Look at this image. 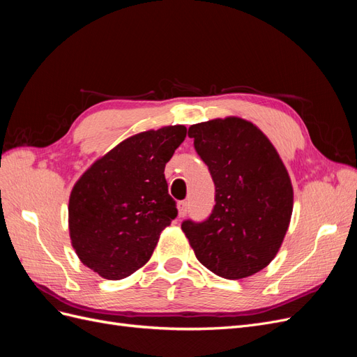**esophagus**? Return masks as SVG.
<instances>
[{"mask_svg":"<svg viewBox=\"0 0 357 357\" xmlns=\"http://www.w3.org/2000/svg\"><path fill=\"white\" fill-rule=\"evenodd\" d=\"M177 208H178V218H185V215L188 214V202L186 201L178 202Z\"/></svg>","mask_w":357,"mask_h":357,"instance_id":"1","label":"esophagus"}]
</instances>
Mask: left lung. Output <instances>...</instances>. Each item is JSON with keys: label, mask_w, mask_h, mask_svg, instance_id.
I'll list each match as a JSON object with an SVG mask.
<instances>
[{"label": "left lung", "mask_w": 357, "mask_h": 357, "mask_svg": "<svg viewBox=\"0 0 357 357\" xmlns=\"http://www.w3.org/2000/svg\"><path fill=\"white\" fill-rule=\"evenodd\" d=\"M188 135L207 164L215 205L202 223L181 229L198 261L215 275L240 280L271 264L294 210V188L268 137L245 119L195 123Z\"/></svg>", "instance_id": "obj_1"}]
</instances>
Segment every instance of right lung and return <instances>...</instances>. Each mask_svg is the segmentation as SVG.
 <instances>
[{"instance_id":"add662e5","label":"right lung","mask_w":357,"mask_h":357,"mask_svg":"<svg viewBox=\"0 0 357 357\" xmlns=\"http://www.w3.org/2000/svg\"><path fill=\"white\" fill-rule=\"evenodd\" d=\"M186 132V126L171 125L128 137L75 181L70 238L93 273L122 280L149 262L160 232L177 215L164 171Z\"/></svg>"}]
</instances>
